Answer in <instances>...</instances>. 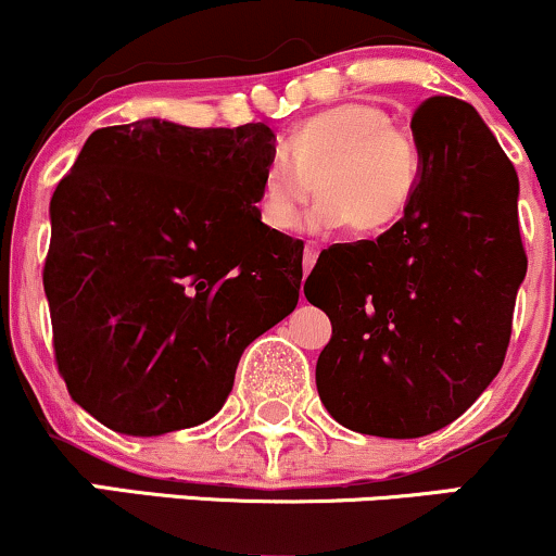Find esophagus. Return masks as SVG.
I'll return each mask as SVG.
<instances>
[{"label":"esophagus","instance_id":"1","mask_svg":"<svg viewBox=\"0 0 556 556\" xmlns=\"http://www.w3.org/2000/svg\"><path fill=\"white\" fill-rule=\"evenodd\" d=\"M316 258H318V245H316V242H305V248H303V266H305V274L314 269Z\"/></svg>","mask_w":556,"mask_h":556}]
</instances>
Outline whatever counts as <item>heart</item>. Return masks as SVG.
Masks as SVG:
<instances>
[{"instance_id":"heart-1","label":"heart","mask_w":556,"mask_h":556,"mask_svg":"<svg viewBox=\"0 0 556 556\" xmlns=\"http://www.w3.org/2000/svg\"><path fill=\"white\" fill-rule=\"evenodd\" d=\"M416 180V146L397 130L392 114L374 104H340L300 125L287 151L266 159L256 208L266 227L287 232L318 193L311 229L350 225L376 235L405 214Z\"/></svg>"}]
</instances>
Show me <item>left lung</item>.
Returning <instances> with one entry per match:
<instances>
[{"label":"left lung","mask_w":556,"mask_h":556,"mask_svg":"<svg viewBox=\"0 0 556 556\" xmlns=\"http://www.w3.org/2000/svg\"><path fill=\"white\" fill-rule=\"evenodd\" d=\"M418 180L376 240L331 245L305 279L331 340L318 397L344 429L416 439L444 429L500 374L528 258L518 175L468 101L413 114Z\"/></svg>","instance_id":"1"}]
</instances>
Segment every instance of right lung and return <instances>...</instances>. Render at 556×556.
I'll list each match as a JSON object with an SVG mask.
<instances>
[{
  "mask_svg": "<svg viewBox=\"0 0 556 556\" xmlns=\"http://www.w3.org/2000/svg\"><path fill=\"white\" fill-rule=\"evenodd\" d=\"M264 123L88 136L52 195L43 292L70 397L106 429L214 418L242 350L298 305L303 242L261 222Z\"/></svg>",
  "mask_w": 556,
  "mask_h": 556,
  "instance_id": "add662e5",
  "label": "right lung"
}]
</instances>
